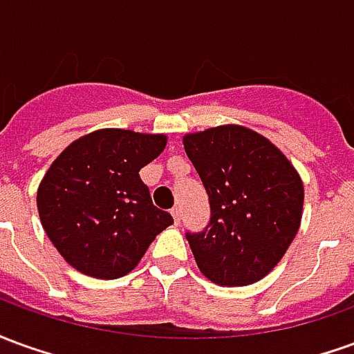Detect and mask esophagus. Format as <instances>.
<instances>
[{"mask_svg": "<svg viewBox=\"0 0 354 354\" xmlns=\"http://www.w3.org/2000/svg\"><path fill=\"white\" fill-rule=\"evenodd\" d=\"M170 214H172V218H174V223H180V220H182V210L180 208H172L170 210Z\"/></svg>", "mask_w": 354, "mask_h": 354, "instance_id": "1", "label": "esophagus"}]
</instances>
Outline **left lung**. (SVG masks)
I'll return each mask as SVG.
<instances>
[{
    "instance_id": "left-lung-1",
    "label": "left lung",
    "mask_w": 354,
    "mask_h": 354,
    "mask_svg": "<svg viewBox=\"0 0 354 354\" xmlns=\"http://www.w3.org/2000/svg\"><path fill=\"white\" fill-rule=\"evenodd\" d=\"M184 149L210 201L205 231L185 233L201 273L220 286L261 281L301 223L297 170L266 136L241 124L185 134Z\"/></svg>"
}]
</instances>
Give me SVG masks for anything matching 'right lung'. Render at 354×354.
I'll use <instances>...</instances> for the list:
<instances>
[{
    "label": "right lung",
    "mask_w": 354,
    "mask_h": 354,
    "mask_svg": "<svg viewBox=\"0 0 354 354\" xmlns=\"http://www.w3.org/2000/svg\"><path fill=\"white\" fill-rule=\"evenodd\" d=\"M165 146V134L98 129L53 161L37 187V212L73 269L106 281L124 277L172 225V216L153 207L140 178V169Z\"/></svg>",
    "instance_id": "add662e5"
}]
</instances>
